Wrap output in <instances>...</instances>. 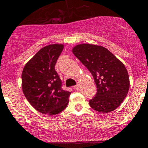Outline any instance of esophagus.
<instances>
[{
	"mask_svg": "<svg viewBox=\"0 0 148 148\" xmlns=\"http://www.w3.org/2000/svg\"><path fill=\"white\" fill-rule=\"evenodd\" d=\"M79 88V84L75 85V86H74V89H76V90H78Z\"/></svg>",
	"mask_w": 148,
	"mask_h": 148,
	"instance_id": "34e87169",
	"label": "esophagus"
}]
</instances>
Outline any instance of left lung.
Returning <instances> with one entry per match:
<instances>
[{
	"mask_svg": "<svg viewBox=\"0 0 148 148\" xmlns=\"http://www.w3.org/2000/svg\"><path fill=\"white\" fill-rule=\"evenodd\" d=\"M72 51L90 71L97 85L95 97L89 100L90 107L103 113L117 109L130 88L129 75L125 65L101 46L79 44L73 48Z\"/></svg>",
	"mask_w": 148,
	"mask_h": 148,
	"instance_id": "obj_1",
	"label": "left lung"
}]
</instances>
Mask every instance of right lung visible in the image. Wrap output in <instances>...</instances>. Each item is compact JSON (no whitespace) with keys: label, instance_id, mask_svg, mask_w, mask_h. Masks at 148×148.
I'll use <instances>...</instances> for the list:
<instances>
[{"label":"right lung","instance_id":"add662e5","mask_svg":"<svg viewBox=\"0 0 148 148\" xmlns=\"http://www.w3.org/2000/svg\"><path fill=\"white\" fill-rule=\"evenodd\" d=\"M64 45L51 44L40 49L25 65L22 72V89L30 104L39 112L54 115L63 111L71 92L62 89L55 70Z\"/></svg>","mask_w":148,"mask_h":148}]
</instances>
